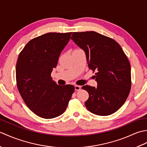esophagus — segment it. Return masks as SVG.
<instances>
[{
  "label": "esophagus",
  "mask_w": 147,
  "mask_h": 147,
  "mask_svg": "<svg viewBox=\"0 0 147 147\" xmlns=\"http://www.w3.org/2000/svg\"><path fill=\"white\" fill-rule=\"evenodd\" d=\"M74 88H75L76 91H79V90H80L81 89V86L79 85H75L74 86Z\"/></svg>",
  "instance_id": "esophagus-1"
}]
</instances>
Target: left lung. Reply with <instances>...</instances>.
<instances>
[{"instance_id": "1", "label": "left lung", "mask_w": 147, "mask_h": 147, "mask_svg": "<svg viewBox=\"0 0 147 147\" xmlns=\"http://www.w3.org/2000/svg\"><path fill=\"white\" fill-rule=\"evenodd\" d=\"M71 38L85 52L88 67L95 73L97 87L82 86L88 92L87 109L98 115L116 112L128 96L131 87V65L119 43L95 32H73Z\"/></svg>"}]
</instances>
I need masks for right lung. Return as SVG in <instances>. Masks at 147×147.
Returning <instances> with one entry per match:
<instances>
[{
    "instance_id": "1",
    "label": "right lung",
    "mask_w": 147,
    "mask_h": 147,
    "mask_svg": "<svg viewBox=\"0 0 147 147\" xmlns=\"http://www.w3.org/2000/svg\"><path fill=\"white\" fill-rule=\"evenodd\" d=\"M71 33H47L36 37L19 54L16 67L18 89L27 107L40 117L61 115L74 92L73 85H58L51 77Z\"/></svg>"
}]
</instances>
